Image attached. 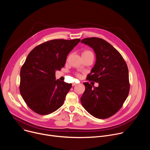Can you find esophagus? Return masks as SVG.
<instances>
[{"label":"esophagus","instance_id":"obj_1","mask_svg":"<svg viewBox=\"0 0 150 150\" xmlns=\"http://www.w3.org/2000/svg\"><path fill=\"white\" fill-rule=\"evenodd\" d=\"M77 83H72V86H75V85H76Z\"/></svg>","mask_w":150,"mask_h":150}]
</instances>
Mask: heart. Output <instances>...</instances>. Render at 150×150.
<instances>
[{"instance_id": "obj_1", "label": "heart", "mask_w": 150, "mask_h": 150, "mask_svg": "<svg viewBox=\"0 0 150 150\" xmlns=\"http://www.w3.org/2000/svg\"><path fill=\"white\" fill-rule=\"evenodd\" d=\"M90 54H93V53L89 50H84L82 53V56H88ZM78 76H79V75H78Z\"/></svg>"}]
</instances>
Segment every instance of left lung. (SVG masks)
I'll list each match as a JSON object with an SVG mask.
<instances>
[{"instance_id": "obj_1", "label": "left lung", "mask_w": 150, "mask_h": 150, "mask_svg": "<svg viewBox=\"0 0 150 150\" xmlns=\"http://www.w3.org/2000/svg\"><path fill=\"white\" fill-rule=\"evenodd\" d=\"M81 43L95 52L96 61L87 79L98 82L97 87L83 82L85 91L81 97L83 108L93 116L106 119L117 113L129 91V72L120 53L104 40L86 38Z\"/></svg>"}]
</instances>
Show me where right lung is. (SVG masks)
Instances as JSON below:
<instances>
[{"label": "right lung", "mask_w": 150, "mask_h": 150, "mask_svg": "<svg viewBox=\"0 0 150 150\" xmlns=\"http://www.w3.org/2000/svg\"><path fill=\"white\" fill-rule=\"evenodd\" d=\"M57 39L44 42L28 54L20 72V93L34 112L46 115L63 105L71 83L56 80L55 72L64 67L69 53L80 42Z\"/></svg>", "instance_id": "right-lung-1"}]
</instances>
